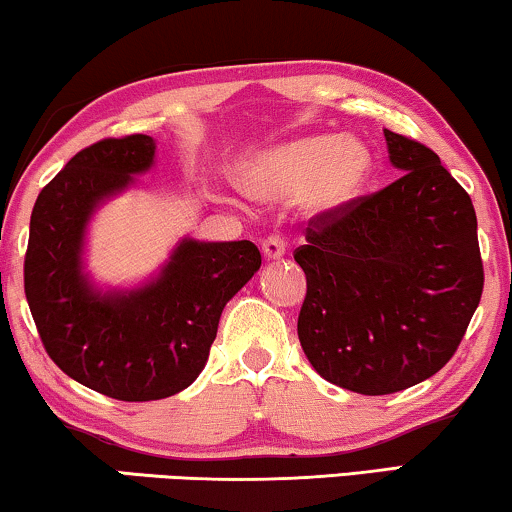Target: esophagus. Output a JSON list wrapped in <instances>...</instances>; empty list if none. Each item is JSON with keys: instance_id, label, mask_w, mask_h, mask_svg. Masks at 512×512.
Instances as JSON below:
<instances>
[{"instance_id": "34e87169", "label": "esophagus", "mask_w": 512, "mask_h": 512, "mask_svg": "<svg viewBox=\"0 0 512 512\" xmlns=\"http://www.w3.org/2000/svg\"><path fill=\"white\" fill-rule=\"evenodd\" d=\"M286 254V240L282 235H270L263 240V256L268 261H275V258H282Z\"/></svg>"}]
</instances>
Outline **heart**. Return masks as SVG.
Wrapping results in <instances>:
<instances>
[{
	"instance_id": "1",
	"label": "heart",
	"mask_w": 512,
	"mask_h": 512,
	"mask_svg": "<svg viewBox=\"0 0 512 512\" xmlns=\"http://www.w3.org/2000/svg\"><path fill=\"white\" fill-rule=\"evenodd\" d=\"M368 172V153L349 137H300L249 158L237 170V186L251 198L300 195L314 212L345 205Z\"/></svg>"
}]
</instances>
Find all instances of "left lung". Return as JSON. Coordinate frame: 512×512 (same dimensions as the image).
I'll use <instances>...</instances> for the list:
<instances>
[{"mask_svg": "<svg viewBox=\"0 0 512 512\" xmlns=\"http://www.w3.org/2000/svg\"><path fill=\"white\" fill-rule=\"evenodd\" d=\"M384 137L401 177L312 216L293 251L307 277L303 352L324 380L363 396L436 375L485 286L471 195L429 146Z\"/></svg>", "mask_w": 512, "mask_h": 512, "instance_id": "8db88e82", "label": "left lung"}]
</instances>
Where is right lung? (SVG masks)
<instances>
[{"label": "right lung", "instance_id": "1", "mask_svg": "<svg viewBox=\"0 0 512 512\" xmlns=\"http://www.w3.org/2000/svg\"><path fill=\"white\" fill-rule=\"evenodd\" d=\"M149 135L86 146L41 188L30 216L25 298L62 373L116 401L174 396L205 368L223 307L261 268L254 242L184 240L158 279L100 293L81 272L86 223L104 198L153 165Z\"/></svg>", "mask_w": 512, "mask_h": 512}]
</instances>
